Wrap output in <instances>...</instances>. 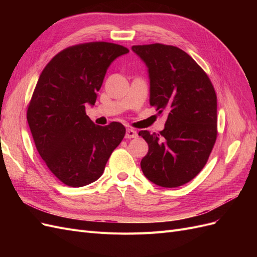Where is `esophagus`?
Returning a JSON list of instances; mask_svg holds the SVG:
<instances>
[{"label": "esophagus", "mask_w": 257, "mask_h": 257, "mask_svg": "<svg viewBox=\"0 0 257 257\" xmlns=\"http://www.w3.org/2000/svg\"><path fill=\"white\" fill-rule=\"evenodd\" d=\"M137 136H138V135H137V132L134 131V130H131V128H128V130L126 131V133H125V138H127V139L136 138Z\"/></svg>", "instance_id": "1"}]
</instances>
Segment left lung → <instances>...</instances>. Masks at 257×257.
Wrapping results in <instances>:
<instances>
[{
  "label": "left lung",
  "mask_w": 257,
  "mask_h": 257,
  "mask_svg": "<svg viewBox=\"0 0 257 257\" xmlns=\"http://www.w3.org/2000/svg\"><path fill=\"white\" fill-rule=\"evenodd\" d=\"M148 66L150 105L168 111L158 134L138 133L149 146L144 175L163 188H177L204 168L216 141V94L206 72L185 51L170 45L132 47Z\"/></svg>",
  "instance_id": "obj_1"
}]
</instances>
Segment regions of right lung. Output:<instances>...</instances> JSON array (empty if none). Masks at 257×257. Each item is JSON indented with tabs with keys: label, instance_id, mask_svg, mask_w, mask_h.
<instances>
[{
	"label": "right lung",
	"instance_id": "right-lung-1",
	"mask_svg": "<svg viewBox=\"0 0 257 257\" xmlns=\"http://www.w3.org/2000/svg\"><path fill=\"white\" fill-rule=\"evenodd\" d=\"M124 46L91 42L71 46L45 66L28 105L27 120L36 149L59 180L72 188L96 181L125 135L119 122L93 123L85 105H94L111 62Z\"/></svg>",
	"mask_w": 257,
	"mask_h": 257
}]
</instances>
